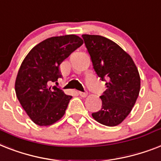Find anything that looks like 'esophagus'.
I'll return each instance as SVG.
<instances>
[{
    "label": "esophagus",
    "mask_w": 161,
    "mask_h": 161,
    "mask_svg": "<svg viewBox=\"0 0 161 161\" xmlns=\"http://www.w3.org/2000/svg\"><path fill=\"white\" fill-rule=\"evenodd\" d=\"M78 94H79L81 97H85L87 95V92H78Z\"/></svg>",
    "instance_id": "1"
}]
</instances>
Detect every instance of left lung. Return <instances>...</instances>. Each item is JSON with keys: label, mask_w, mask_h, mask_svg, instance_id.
<instances>
[{"label": "left lung", "mask_w": 161, "mask_h": 161, "mask_svg": "<svg viewBox=\"0 0 161 161\" xmlns=\"http://www.w3.org/2000/svg\"><path fill=\"white\" fill-rule=\"evenodd\" d=\"M94 71L107 89L100 97L102 108L92 116L108 126H117L135 105L141 87L139 72L132 58L121 47L101 35H83Z\"/></svg>", "instance_id": "left-lung-1"}]
</instances>
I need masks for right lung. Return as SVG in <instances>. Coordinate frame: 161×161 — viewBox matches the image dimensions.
<instances>
[{"mask_svg":"<svg viewBox=\"0 0 161 161\" xmlns=\"http://www.w3.org/2000/svg\"><path fill=\"white\" fill-rule=\"evenodd\" d=\"M75 35L48 38L35 45L23 60L15 80V93L22 108L39 126L52 125L64 115L72 96L58 84L59 66L83 44Z\"/></svg>","mask_w":161,"mask_h":161,"instance_id":"right-lung-1","label":"right lung"}]
</instances>
